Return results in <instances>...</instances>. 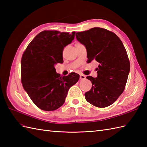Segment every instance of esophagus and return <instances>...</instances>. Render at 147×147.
Instances as JSON below:
<instances>
[{
    "instance_id": "obj_1",
    "label": "esophagus",
    "mask_w": 147,
    "mask_h": 147,
    "mask_svg": "<svg viewBox=\"0 0 147 147\" xmlns=\"http://www.w3.org/2000/svg\"><path fill=\"white\" fill-rule=\"evenodd\" d=\"M80 80H85L86 79V76L84 75V74H80Z\"/></svg>"
}]
</instances>
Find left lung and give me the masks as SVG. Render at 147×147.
Instances as JSON below:
<instances>
[{
	"mask_svg": "<svg viewBox=\"0 0 147 147\" xmlns=\"http://www.w3.org/2000/svg\"><path fill=\"white\" fill-rule=\"evenodd\" d=\"M76 37L86 47L88 62H98V76L86 78L92 87L85 93L87 102L104 108L112 105L125 88L130 62L123 42L114 33L102 28L78 32Z\"/></svg>",
	"mask_w": 147,
	"mask_h": 147,
	"instance_id": "8db88e82",
	"label": "left lung"
}]
</instances>
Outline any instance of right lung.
Segmentation results:
<instances>
[{
    "mask_svg": "<svg viewBox=\"0 0 147 147\" xmlns=\"http://www.w3.org/2000/svg\"><path fill=\"white\" fill-rule=\"evenodd\" d=\"M71 34L56 30L40 32L31 42L21 58V83L37 107L45 111H55L64 104L70 87L80 75L71 73L61 76L54 65L63 62L64 47L73 41Z\"/></svg>",
    "mask_w": 147,
    "mask_h": 147,
    "instance_id": "obj_1",
    "label": "right lung"
}]
</instances>
